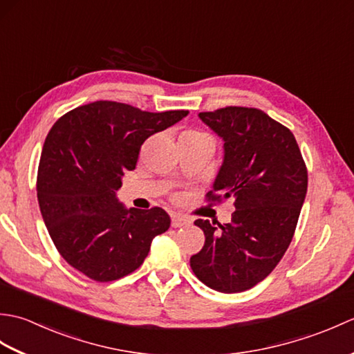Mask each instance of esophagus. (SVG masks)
<instances>
[{"mask_svg":"<svg viewBox=\"0 0 354 354\" xmlns=\"http://www.w3.org/2000/svg\"><path fill=\"white\" fill-rule=\"evenodd\" d=\"M192 221L189 217H185L183 214H171V227L173 228H181V227H189Z\"/></svg>","mask_w":354,"mask_h":354,"instance_id":"34e87169","label":"esophagus"}]
</instances>
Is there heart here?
Returning <instances> with one entry per match:
<instances>
[{
  "mask_svg": "<svg viewBox=\"0 0 354 354\" xmlns=\"http://www.w3.org/2000/svg\"><path fill=\"white\" fill-rule=\"evenodd\" d=\"M183 138H189V140H205V141L213 142V138L209 137L208 133L201 132V131H187V132L183 135Z\"/></svg>",
  "mask_w": 354,
  "mask_h": 354,
  "instance_id": "obj_1",
  "label": "heart"
}]
</instances>
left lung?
Instances as JSON below:
<instances>
[{
  "instance_id": "1",
  "label": "left lung",
  "mask_w": 354,
  "mask_h": 354,
  "mask_svg": "<svg viewBox=\"0 0 354 354\" xmlns=\"http://www.w3.org/2000/svg\"><path fill=\"white\" fill-rule=\"evenodd\" d=\"M199 118L223 141L209 201L234 199L230 223L194 222L205 234L194 275L214 290L251 289L272 272L295 232L307 169L293 133L255 108L228 106Z\"/></svg>"
}]
</instances>
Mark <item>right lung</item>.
<instances>
[{
	"label": "right lung",
	"mask_w": 354,
	"mask_h": 354,
	"mask_svg": "<svg viewBox=\"0 0 354 354\" xmlns=\"http://www.w3.org/2000/svg\"><path fill=\"white\" fill-rule=\"evenodd\" d=\"M187 114L100 100L70 111L51 127L36 190L45 227L68 265L103 283L142 265L170 217L160 207L127 209L117 192L137 165L142 142Z\"/></svg>",
	"instance_id": "right-lung-1"
}]
</instances>
